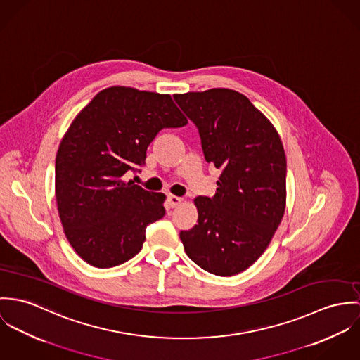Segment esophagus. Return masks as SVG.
Here are the masks:
<instances>
[{
    "instance_id": "34e87169",
    "label": "esophagus",
    "mask_w": 360,
    "mask_h": 360,
    "mask_svg": "<svg viewBox=\"0 0 360 360\" xmlns=\"http://www.w3.org/2000/svg\"><path fill=\"white\" fill-rule=\"evenodd\" d=\"M182 201H184L182 198H178V196H174V195H169V196H168V202H169L171 207H176V205L182 204Z\"/></svg>"
}]
</instances>
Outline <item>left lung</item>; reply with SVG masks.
<instances>
[{"label":"left lung","instance_id":"left-lung-1","mask_svg":"<svg viewBox=\"0 0 360 360\" xmlns=\"http://www.w3.org/2000/svg\"><path fill=\"white\" fill-rule=\"evenodd\" d=\"M199 129L208 164L221 169L217 193L195 199L199 219L179 238L188 257L217 276L250 268L266 250L285 207V155L269 120L233 89L175 94Z\"/></svg>","mask_w":360,"mask_h":360}]
</instances>
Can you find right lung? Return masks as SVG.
<instances>
[{
    "label": "right lung",
    "instance_id": "1",
    "mask_svg": "<svg viewBox=\"0 0 360 360\" xmlns=\"http://www.w3.org/2000/svg\"><path fill=\"white\" fill-rule=\"evenodd\" d=\"M186 124L169 95L128 86L101 91L72 122L56 155L55 195L65 235L86 264L113 268L141 251L165 196L124 175L139 171L162 128Z\"/></svg>",
    "mask_w": 360,
    "mask_h": 360
}]
</instances>
